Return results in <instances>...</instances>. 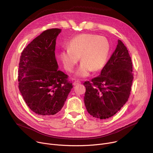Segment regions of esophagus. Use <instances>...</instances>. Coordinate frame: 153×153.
Here are the masks:
<instances>
[{
	"mask_svg": "<svg viewBox=\"0 0 153 153\" xmlns=\"http://www.w3.org/2000/svg\"><path fill=\"white\" fill-rule=\"evenodd\" d=\"M79 83H80V82L79 81H75V82L73 83V85H74V86H76V85H79Z\"/></svg>",
	"mask_w": 153,
	"mask_h": 153,
	"instance_id": "1",
	"label": "esophagus"
}]
</instances>
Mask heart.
Returning a JSON list of instances; mask_svg holds the SVG:
<instances>
[{
    "mask_svg": "<svg viewBox=\"0 0 153 153\" xmlns=\"http://www.w3.org/2000/svg\"><path fill=\"white\" fill-rule=\"evenodd\" d=\"M68 50H63L60 57L64 68L73 71L80 59V66L76 76L80 78L88 76L93 71L98 72L106 65L110 46L107 39L92 34H82L73 37L68 43Z\"/></svg>",
    "mask_w": 153,
    "mask_h": 153,
    "instance_id": "obj_1",
    "label": "heart"
}]
</instances>
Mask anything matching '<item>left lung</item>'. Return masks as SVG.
<instances>
[{
	"label": "left lung",
	"mask_w": 153,
	"mask_h": 153,
	"mask_svg": "<svg viewBox=\"0 0 153 153\" xmlns=\"http://www.w3.org/2000/svg\"><path fill=\"white\" fill-rule=\"evenodd\" d=\"M133 81V65L126 47H117L100 75L85 82L84 102L88 113L99 119L113 116L128 101Z\"/></svg>",
	"instance_id": "1"
}]
</instances>
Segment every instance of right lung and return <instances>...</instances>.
I'll use <instances>...</instances> for the list:
<instances>
[{
	"label": "right lung",
	"mask_w": 153,
	"mask_h": 153,
	"mask_svg": "<svg viewBox=\"0 0 153 153\" xmlns=\"http://www.w3.org/2000/svg\"><path fill=\"white\" fill-rule=\"evenodd\" d=\"M60 29L43 31L27 46L19 63V89L35 113L43 116L59 112L73 88L68 76L58 70L56 41Z\"/></svg>",
	"instance_id": "1"
}]
</instances>
